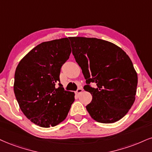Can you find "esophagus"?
Returning <instances> with one entry per match:
<instances>
[{"instance_id":"1","label":"esophagus","mask_w":152,"mask_h":152,"mask_svg":"<svg viewBox=\"0 0 152 152\" xmlns=\"http://www.w3.org/2000/svg\"><path fill=\"white\" fill-rule=\"evenodd\" d=\"M82 88H78L77 90L75 91V94H80L82 93Z\"/></svg>"}]
</instances>
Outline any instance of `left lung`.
Masks as SVG:
<instances>
[{"instance_id":"1","label":"left lung","mask_w":152,"mask_h":152,"mask_svg":"<svg viewBox=\"0 0 152 152\" xmlns=\"http://www.w3.org/2000/svg\"><path fill=\"white\" fill-rule=\"evenodd\" d=\"M72 54L92 96L86 106L94 120L112 123L126 115L134 104L137 75L126 53L113 43L96 38L69 37ZM94 83L95 88L90 84Z\"/></svg>"}]
</instances>
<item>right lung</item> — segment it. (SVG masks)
<instances>
[{
  "instance_id": "obj_1",
  "label": "right lung",
  "mask_w": 152,
  "mask_h": 152,
  "mask_svg": "<svg viewBox=\"0 0 152 152\" xmlns=\"http://www.w3.org/2000/svg\"><path fill=\"white\" fill-rule=\"evenodd\" d=\"M70 53L68 38L43 42L30 50L17 67L16 99L24 115L38 126L50 128L59 124L74 102V92L65 91L60 81L61 67Z\"/></svg>"
}]
</instances>
